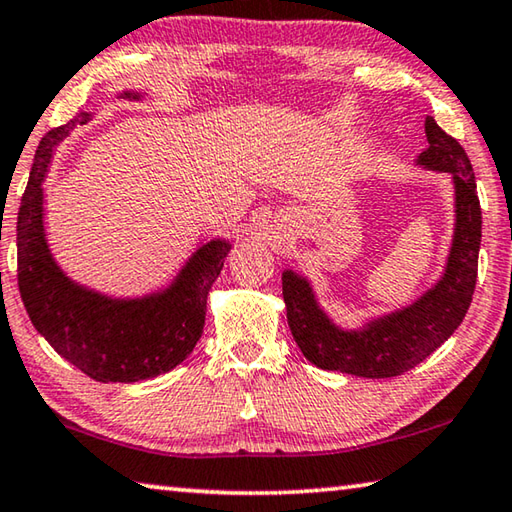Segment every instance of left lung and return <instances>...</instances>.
I'll return each instance as SVG.
<instances>
[{"label":"left lung","mask_w":512,"mask_h":512,"mask_svg":"<svg viewBox=\"0 0 512 512\" xmlns=\"http://www.w3.org/2000/svg\"><path fill=\"white\" fill-rule=\"evenodd\" d=\"M429 148L416 166L447 173L454 186V236L443 276L407 306L344 328L321 308L308 276L283 270V301L288 324L301 353L324 371L357 378H396L427 360L447 342L468 312L477 283L481 247V206L472 164L461 143L425 119Z\"/></svg>","instance_id":"1"}]
</instances>
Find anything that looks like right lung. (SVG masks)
<instances>
[{"label":"right lung","instance_id":"1","mask_svg":"<svg viewBox=\"0 0 512 512\" xmlns=\"http://www.w3.org/2000/svg\"><path fill=\"white\" fill-rule=\"evenodd\" d=\"M116 96L143 101L148 94L125 89ZM89 119L92 112L76 114L44 134L35 150L17 213V285L31 324L60 357L96 382H143L173 371L200 342L206 297L231 242H200L168 285L141 297H112L71 279L51 254L42 184L53 150Z\"/></svg>","mask_w":512,"mask_h":512}]
</instances>
